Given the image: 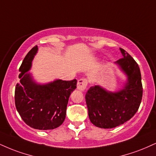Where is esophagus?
<instances>
[{"label": "esophagus", "mask_w": 156, "mask_h": 156, "mask_svg": "<svg viewBox=\"0 0 156 156\" xmlns=\"http://www.w3.org/2000/svg\"><path fill=\"white\" fill-rule=\"evenodd\" d=\"M88 86V80L86 78H81L79 79L77 84V88L80 91H84Z\"/></svg>", "instance_id": "esophagus-1"}]
</instances>
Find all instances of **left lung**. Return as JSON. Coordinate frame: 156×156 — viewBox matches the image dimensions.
<instances>
[{"instance_id": "1", "label": "left lung", "mask_w": 156, "mask_h": 156, "mask_svg": "<svg viewBox=\"0 0 156 156\" xmlns=\"http://www.w3.org/2000/svg\"><path fill=\"white\" fill-rule=\"evenodd\" d=\"M120 50L123 57L115 63L128 76L124 89L112 93L94 86L86 94L89 119L99 128L112 129L124 123L137 112L142 101L143 89L138 64L124 49Z\"/></svg>"}]
</instances>
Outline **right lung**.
<instances>
[{
  "label": "right lung",
  "instance_id": "obj_1",
  "mask_svg": "<svg viewBox=\"0 0 156 156\" xmlns=\"http://www.w3.org/2000/svg\"><path fill=\"white\" fill-rule=\"evenodd\" d=\"M37 51L35 46L28 52L20 67V83L15 87V105L26 124L39 130L59 127L66 117L67 105L71 92L76 88L77 80H57L38 85L27 72Z\"/></svg>",
  "mask_w": 156,
  "mask_h": 156
}]
</instances>
